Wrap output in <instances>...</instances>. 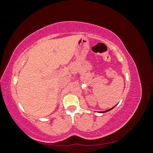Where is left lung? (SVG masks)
<instances>
[{"label":"left lung","instance_id":"8db88e82","mask_svg":"<svg viewBox=\"0 0 153 153\" xmlns=\"http://www.w3.org/2000/svg\"><path fill=\"white\" fill-rule=\"evenodd\" d=\"M114 107H112V108H110V109H108V110H105V111H104V112H100V113H105V112H108V111H110V110H112L114 108Z\"/></svg>","mask_w":153,"mask_h":153}]
</instances>
